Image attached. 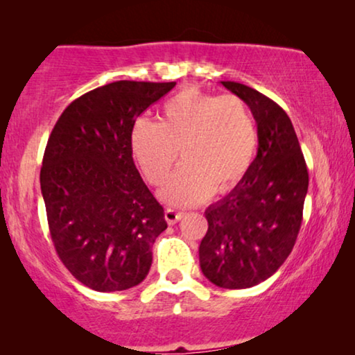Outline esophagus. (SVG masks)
<instances>
[{"label": "esophagus", "mask_w": 355, "mask_h": 355, "mask_svg": "<svg viewBox=\"0 0 355 355\" xmlns=\"http://www.w3.org/2000/svg\"><path fill=\"white\" fill-rule=\"evenodd\" d=\"M182 216H184L182 211L173 210V208H166V210H164V220L168 221V225H176Z\"/></svg>", "instance_id": "obj_1"}]
</instances>
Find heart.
<instances>
[{
  "instance_id": "heart-1",
  "label": "heart",
  "mask_w": 355,
  "mask_h": 355,
  "mask_svg": "<svg viewBox=\"0 0 355 355\" xmlns=\"http://www.w3.org/2000/svg\"><path fill=\"white\" fill-rule=\"evenodd\" d=\"M130 145L153 186L166 181L181 150L186 162L163 187L162 197L171 205L192 207L244 179L255 157L257 125L239 96L191 87L163 105L158 123L135 121Z\"/></svg>"
}]
</instances>
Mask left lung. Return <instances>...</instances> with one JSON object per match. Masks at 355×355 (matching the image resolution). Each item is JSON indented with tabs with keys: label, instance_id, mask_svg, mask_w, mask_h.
I'll return each instance as SVG.
<instances>
[{
	"label": "left lung",
	"instance_id": "1",
	"mask_svg": "<svg viewBox=\"0 0 355 355\" xmlns=\"http://www.w3.org/2000/svg\"><path fill=\"white\" fill-rule=\"evenodd\" d=\"M221 84L250 108L259 150L244 179L207 208L208 231L198 259L213 284L245 289L275 275L293 250L302 225L309 173L286 111L239 82Z\"/></svg>",
	"mask_w": 355,
	"mask_h": 355
}]
</instances>
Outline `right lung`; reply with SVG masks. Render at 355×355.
Masks as SVG:
<instances>
[{"mask_svg": "<svg viewBox=\"0 0 355 355\" xmlns=\"http://www.w3.org/2000/svg\"><path fill=\"white\" fill-rule=\"evenodd\" d=\"M174 85L118 80L87 92L48 139L40 186L51 241L71 275L98 293L142 283L168 227L134 164L130 130Z\"/></svg>", "mask_w": 355, "mask_h": 355, "instance_id": "right-lung-1", "label": "right lung"}]
</instances>
